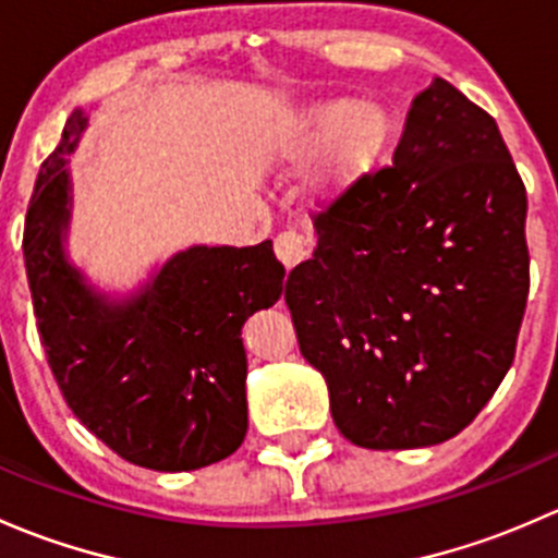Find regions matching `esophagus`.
<instances>
[{
	"label": "esophagus",
	"instance_id": "34e87169",
	"mask_svg": "<svg viewBox=\"0 0 558 558\" xmlns=\"http://www.w3.org/2000/svg\"><path fill=\"white\" fill-rule=\"evenodd\" d=\"M275 253H278L280 264L286 269H294L296 264H302L311 256V243L300 232H294V229H286V232L275 238Z\"/></svg>",
	"mask_w": 558,
	"mask_h": 558
}]
</instances>
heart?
<instances>
[{"label":"heart","instance_id":"b5f03b06","mask_svg":"<svg viewBox=\"0 0 558 558\" xmlns=\"http://www.w3.org/2000/svg\"><path fill=\"white\" fill-rule=\"evenodd\" d=\"M388 123L356 99H326L302 112L286 137V156L307 161L329 150L315 174L320 196H340L356 185L384 154Z\"/></svg>","mask_w":558,"mask_h":558}]
</instances>
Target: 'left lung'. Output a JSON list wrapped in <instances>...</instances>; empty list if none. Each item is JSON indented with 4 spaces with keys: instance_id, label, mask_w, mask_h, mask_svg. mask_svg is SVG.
<instances>
[{
    "instance_id": "left-lung-1",
    "label": "left lung",
    "mask_w": 558,
    "mask_h": 558,
    "mask_svg": "<svg viewBox=\"0 0 558 558\" xmlns=\"http://www.w3.org/2000/svg\"><path fill=\"white\" fill-rule=\"evenodd\" d=\"M526 189L497 121L437 77L391 167L315 216L286 280L300 351L337 429L373 451L451 440L515 356L529 296Z\"/></svg>"
}]
</instances>
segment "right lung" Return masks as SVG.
I'll return each mask as SVG.
<instances>
[{"instance_id": "add662e5", "label": "right lung", "mask_w": 558, "mask_h": 558, "mask_svg": "<svg viewBox=\"0 0 558 558\" xmlns=\"http://www.w3.org/2000/svg\"><path fill=\"white\" fill-rule=\"evenodd\" d=\"M88 118H66L26 210L24 262L39 342L72 413L110 451L159 472L216 464L247 432L243 324L283 294L272 240L194 245L137 294L110 300L64 253L70 170Z\"/></svg>"}]
</instances>
